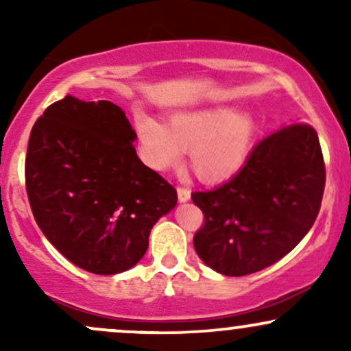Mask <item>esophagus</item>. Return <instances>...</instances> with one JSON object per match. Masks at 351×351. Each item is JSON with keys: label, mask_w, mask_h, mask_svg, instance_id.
Listing matches in <instances>:
<instances>
[{"label": "esophagus", "mask_w": 351, "mask_h": 351, "mask_svg": "<svg viewBox=\"0 0 351 351\" xmlns=\"http://www.w3.org/2000/svg\"><path fill=\"white\" fill-rule=\"evenodd\" d=\"M176 191H178V199L181 201V203H186V201L191 198V191H189L188 188L178 186V189H176Z\"/></svg>", "instance_id": "obj_1"}]
</instances>
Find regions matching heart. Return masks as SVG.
Returning a JSON list of instances; mask_svg holds the SVG:
<instances>
[{
    "mask_svg": "<svg viewBox=\"0 0 351 351\" xmlns=\"http://www.w3.org/2000/svg\"><path fill=\"white\" fill-rule=\"evenodd\" d=\"M143 156L156 170L180 162L181 150H189L191 170L201 181L216 183L243 167L251 150L256 120L247 110L213 106L178 112L167 125L150 117L136 119Z\"/></svg>",
    "mask_w": 351,
    "mask_h": 351,
    "instance_id": "1",
    "label": "heart"
}]
</instances>
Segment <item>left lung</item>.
Segmentation results:
<instances>
[{"mask_svg": "<svg viewBox=\"0 0 351 351\" xmlns=\"http://www.w3.org/2000/svg\"><path fill=\"white\" fill-rule=\"evenodd\" d=\"M325 188L317 132L292 123L252 148L244 167L219 186L196 191L204 215L193 237L208 267L239 277L269 267L304 239L315 223Z\"/></svg>", "mask_w": 351, "mask_h": 351, "instance_id": "obj_1", "label": "left lung"}]
</instances>
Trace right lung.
<instances>
[{"instance_id":"obj_1","label":"right lung","mask_w":351,"mask_h":351,"mask_svg":"<svg viewBox=\"0 0 351 351\" xmlns=\"http://www.w3.org/2000/svg\"><path fill=\"white\" fill-rule=\"evenodd\" d=\"M136 134L108 100L66 95L44 110L27 143L26 191L38 226L66 259L112 276L134 267L176 189L136 156Z\"/></svg>"}]
</instances>
